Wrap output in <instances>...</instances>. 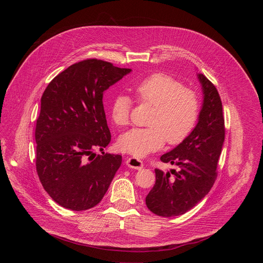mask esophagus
Returning a JSON list of instances; mask_svg holds the SVG:
<instances>
[{
  "instance_id": "esophagus-1",
  "label": "esophagus",
  "mask_w": 263,
  "mask_h": 263,
  "mask_svg": "<svg viewBox=\"0 0 263 263\" xmlns=\"http://www.w3.org/2000/svg\"><path fill=\"white\" fill-rule=\"evenodd\" d=\"M126 164L128 165V167L134 168V170H142L143 168V163L140 160L135 159L133 157L128 158L126 161Z\"/></svg>"
}]
</instances>
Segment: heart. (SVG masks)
<instances>
[{
    "label": "heart",
    "mask_w": 263,
    "mask_h": 263,
    "mask_svg": "<svg viewBox=\"0 0 263 263\" xmlns=\"http://www.w3.org/2000/svg\"><path fill=\"white\" fill-rule=\"evenodd\" d=\"M139 102L154 107L147 121L148 128H134L121 135L119 146L135 159L144 158L160 149L167 140L171 144L182 142L194 130L200 102L195 90L184 87L165 73H154L134 87ZM131 100L117 95L110 104V116L118 126L129 122Z\"/></svg>",
    "instance_id": "1"
}]
</instances>
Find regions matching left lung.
<instances>
[{"mask_svg":"<svg viewBox=\"0 0 263 263\" xmlns=\"http://www.w3.org/2000/svg\"><path fill=\"white\" fill-rule=\"evenodd\" d=\"M198 79L203 92L198 123L182 142L160 157L179 170L164 173L156 168L155 185L145 198L146 207L159 216L191 210L209 193L216 178L224 140L222 105L217 89L204 74L198 73Z\"/></svg>","mask_w":263,"mask_h":263,"instance_id":"obj_1","label":"left lung"}]
</instances>
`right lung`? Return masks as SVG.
<instances>
[{
  "mask_svg": "<svg viewBox=\"0 0 263 263\" xmlns=\"http://www.w3.org/2000/svg\"><path fill=\"white\" fill-rule=\"evenodd\" d=\"M131 71L103 60H83L57 74L42 97L36 171L45 191L66 209L98 205L122 164L121 155L103 152L111 140L103 95Z\"/></svg>",
  "mask_w": 263,
  "mask_h": 263,
  "instance_id": "right-lung-1",
  "label": "right lung"
}]
</instances>
